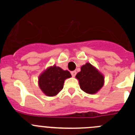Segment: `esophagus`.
Segmentation results:
<instances>
[{"label":"esophagus","instance_id":"34e87169","mask_svg":"<svg viewBox=\"0 0 135 135\" xmlns=\"http://www.w3.org/2000/svg\"><path fill=\"white\" fill-rule=\"evenodd\" d=\"M71 74L72 76V77H75V76L76 75V71H72L71 72Z\"/></svg>","mask_w":135,"mask_h":135}]
</instances>
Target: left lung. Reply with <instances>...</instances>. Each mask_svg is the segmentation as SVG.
<instances>
[{
	"mask_svg": "<svg viewBox=\"0 0 135 135\" xmlns=\"http://www.w3.org/2000/svg\"><path fill=\"white\" fill-rule=\"evenodd\" d=\"M80 70L76 76L80 89L90 95L97 93L104 85V75L90 63L82 65Z\"/></svg>",
	"mask_w": 135,
	"mask_h": 135,
	"instance_id": "left-lung-1",
	"label": "left lung"
}]
</instances>
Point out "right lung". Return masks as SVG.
Listing matches in <instances>:
<instances>
[{
	"instance_id": "add662e5",
	"label": "right lung",
	"mask_w": 135,
	"mask_h": 135,
	"mask_svg": "<svg viewBox=\"0 0 135 135\" xmlns=\"http://www.w3.org/2000/svg\"><path fill=\"white\" fill-rule=\"evenodd\" d=\"M71 77L70 71L54 65L48 67L40 74L38 76V86L45 95L54 97L63 89L65 80Z\"/></svg>"
}]
</instances>
